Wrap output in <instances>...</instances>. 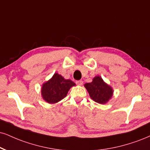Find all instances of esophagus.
<instances>
[{"label":"esophagus","instance_id":"1","mask_svg":"<svg viewBox=\"0 0 150 150\" xmlns=\"http://www.w3.org/2000/svg\"><path fill=\"white\" fill-rule=\"evenodd\" d=\"M76 83L78 86H82L83 83V82L82 81H76Z\"/></svg>","mask_w":150,"mask_h":150}]
</instances>
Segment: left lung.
<instances>
[{
	"instance_id": "1",
	"label": "left lung",
	"mask_w": 150,
	"mask_h": 150,
	"mask_svg": "<svg viewBox=\"0 0 150 150\" xmlns=\"http://www.w3.org/2000/svg\"><path fill=\"white\" fill-rule=\"evenodd\" d=\"M84 87L92 100L100 104L106 103L113 95L112 87L104 82L100 76H96L91 83H87Z\"/></svg>"
}]
</instances>
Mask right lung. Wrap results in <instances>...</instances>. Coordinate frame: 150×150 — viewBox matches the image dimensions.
<instances>
[{
  "mask_svg": "<svg viewBox=\"0 0 150 150\" xmlns=\"http://www.w3.org/2000/svg\"><path fill=\"white\" fill-rule=\"evenodd\" d=\"M75 86L70 79H65L59 74L55 73L49 81L42 84V99L51 104L58 103L66 97L70 88Z\"/></svg>",
  "mask_w": 150,
  "mask_h": 150,
  "instance_id": "1",
  "label": "right lung"
}]
</instances>
